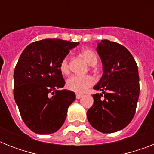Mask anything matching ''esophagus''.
Here are the masks:
<instances>
[{
    "label": "esophagus",
    "instance_id": "obj_1",
    "mask_svg": "<svg viewBox=\"0 0 154 154\" xmlns=\"http://www.w3.org/2000/svg\"><path fill=\"white\" fill-rule=\"evenodd\" d=\"M82 97H83V94H76V98H77V99L82 98Z\"/></svg>",
    "mask_w": 154,
    "mask_h": 154
}]
</instances>
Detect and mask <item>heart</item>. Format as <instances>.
Segmentation results:
<instances>
[{
	"instance_id": "b5f03b06",
	"label": "heart",
	"mask_w": 154,
	"mask_h": 154,
	"mask_svg": "<svg viewBox=\"0 0 154 154\" xmlns=\"http://www.w3.org/2000/svg\"><path fill=\"white\" fill-rule=\"evenodd\" d=\"M82 55L85 58L89 65L94 66L97 65L98 58L96 53L91 49H83L82 50ZM60 72L64 75H67L69 72V58L65 57L60 63L59 65ZM94 84V78L90 76H77L73 75L69 77L66 81V87L69 90L82 93L85 91L88 88L92 86Z\"/></svg>"
}]
</instances>
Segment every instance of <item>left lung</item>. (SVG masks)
Returning <instances> with one entry per match:
<instances>
[{"label":"left lung","instance_id":"1","mask_svg":"<svg viewBox=\"0 0 154 154\" xmlns=\"http://www.w3.org/2000/svg\"><path fill=\"white\" fill-rule=\"evenodd\" d=\"M97 52L103 74L94 89L101 94L93 95L94 105L87 111V118L94 129L110 134L126 127L135 114L140 93L138 69L129 50L117 42L102 40Z\"/></svg>","mask_w":154,"mask_h":154}]
</instances>
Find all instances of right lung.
<instances>
[{"instance_id":"right-lung-1","label":"right lung","mask_w":154,"mask_h":154,"mask_svg":"<svg viewBox=\"0 0 154 154\" xmlns=\"http://www.w3.org/2000/svg\"><path fill=\"white\" fill-rule=\"evenodd\" d=\"M78 42L44 39L20 54L14 69V99L25 124L38 134H53L62 126L68 108L76 99L65 84L60 61Z\"/></svg>"}]
</instances>
